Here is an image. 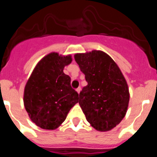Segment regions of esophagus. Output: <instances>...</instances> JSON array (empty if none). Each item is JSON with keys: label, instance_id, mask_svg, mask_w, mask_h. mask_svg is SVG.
Listing matches in <instances>:
<instances>
[{"label": "esophagus", "instance_id": "1", "mask_svg": "<svg viewBox=\"0 0 157 157\" xmlns=\"http://www.w3.org/2000/svg\"><path fill=\"white\" fill-rule=\"evenodd\" d=\"M76 91L78 92V94H79L80 91H81V87H78V88L76 89Z\"/></svg>", "mask_w": 157, "mask_h": 157}]
</instances>
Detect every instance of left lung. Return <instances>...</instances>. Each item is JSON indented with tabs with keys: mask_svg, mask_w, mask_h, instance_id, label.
Instances as JSON below:
<instances>
[{
	"mask_svg": "<svg viewBox=\"0 0 157 157\" xmlns=\"http://www.w3.org/2000/svg\"><path fill=\"white\" fill-rule=\"evenodd\" d=\"M75 59L88 83L78 101L87 121L98 131L111 130L122 121L128 108L130 93L125 78L102 51L77 53Z\"/></svg>",
	"mask_w": 157,
	"mask_h": 157,
	"instance_id": "1",
	"label": "left lung"
}]
</instances>
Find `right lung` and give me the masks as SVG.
I'll use <instances>...</instances> for the list:
<instances>
[{
  "label": "right lung",
  "instance_id": "add662e5",
  "mask_svg": "<svg viewBox=\"0 0 157 157\" xmlns=\"http://www.w3.org/2000/svg\"><path fill=\"white\" fill-rule=\"evenodd\" d=\"M71 61V55L51 52L37 63L27 80L23 94L25 109L31 121L41 129L58 128L78 102L71 78L63 73L64 67Z\"/></svg>",
  "mask_w": 157,
  "mask_h": 157
}]
</instances>
